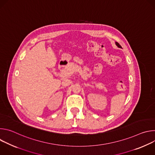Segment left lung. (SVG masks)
<instances>
[{
	"mask_svg": "<svg viewBox=\"0 0 155 155\" xmlns=\"http://www.w3.org/2000/svg\"><path fill=\"white\" fill-rule=\"evenodd\" d=\"M115 44H116V45L118 47V48H121V45H120V44L118 43V42H115Z\"/></svg>",
	"mask_w": 155,
	"mask_h": 155,
	"instance_id": "left-lung-1",
	"label": "left lung"
}]
</instances>
